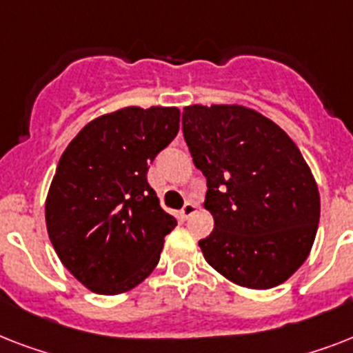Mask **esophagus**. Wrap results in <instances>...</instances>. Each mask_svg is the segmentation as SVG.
Listing matches in <instances>:
<instances>
[{
	"label": "esophagus",
	"mask_w": 353,
	"mask_h": 353,
	"mask_svg": "<svg viewBox=\"0 0 353 353\" xmlns=\"http://www.w3.org/2000/svg\"><path fill=\"white\" fill-rule=\"evenodd\" d=\"M196 209H198V207H196V203H194V201H187V203L183 205V209H181L183 220H188V218H190V216L196 212Z\"/></svg>",
	"instance_id": "esophagus-1"
}]
</instances>
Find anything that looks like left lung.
Segmentation results:
<instances>
[{
	"label": "left lung",
	"mask_w": 353,
	"mask_h": 353,
	"mask_svg": "<svg viewBox=\"0 0 353 353\" xmlns=\"http://www.w3.org/2000/svg\"><path fill=\"white\" fill-rule=\"evenodd\" d=\"M183 135L207 177L214 231L205 260L234 284L269 290L301 268L317 234L321 198L290 135L243 106H187Z\"/></svg>",
	"instance_id": "left-lung-1"
}]
</instances>
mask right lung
<instances>
[{"label":"right lung","instance_id":"right-lung-1","mask_svg":"<svg viewBox=\"0 0 353 353\" xmlns=\"http://www.w3.org/2000/svg\"><path fill=\"white\" fill-rule=\"evenodd\" d=\"M179 132L177 108H124L85 124L60 157L47 232L74 279L101 295L141 284L177 225L148 185L150 163Z\"/></svg>","mask_w":353,"mask_h":353}]
</instances>
